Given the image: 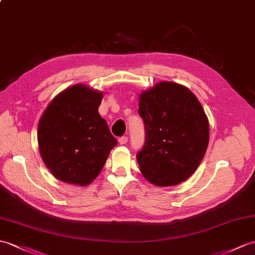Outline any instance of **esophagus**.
I'll use <instances>...</instances> for the list:
<instances>
[{"mask_svg": "<svg viewBox=\"0 0 255 255\" xmlns=\"http://www.w3.org/2000/svg\"><path fill=\"white\" fill-rule=\"evenodd\" d=\"M127 141H128L127 135H123V137H121L120 139H118V142H120L121 144H126Z\"/></svg>", "mask_w": 255, "mask_h": 255, "instance_id": "obj_1", "label": "esophagus"}]
</instances>
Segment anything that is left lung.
<instances>
[{"label": "left lung", "instance_id": "left-lung-1", "mask_svg": "<svg viewBox=\"0 0 255 255\" xmlns=\"http://www.w3.org/2000/svg\"><path fill=\"white\" fill-rule=\"evenodd\" d=\"M138 112L145 128L137 153L142 175L159 187L187 180L209 144V121L198 99L188 88L163 81L140 94Z\"/></svg>", "mask_w": 255, "mask_h": 255}]
</instances>
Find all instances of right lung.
I'll list each match as a JSON object with an SVG mask.
<instances>
[{"label":"right lung","mask_w":255,"mask_h":255,"mask_svg":"<svg viewBox=\"0 0 255 255\" xmlns=\"http://www.w3.org/2000/svg\"><path fill=\"white\" fill-rule=\"evenodd\" d=\"M102 92L70 87L52 101L38 126L45 166L64 182L86 186L102 170L117 140L98 109Z\"/></svg>","instance_id":"add662e5"}]
</instances>
